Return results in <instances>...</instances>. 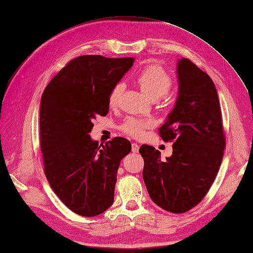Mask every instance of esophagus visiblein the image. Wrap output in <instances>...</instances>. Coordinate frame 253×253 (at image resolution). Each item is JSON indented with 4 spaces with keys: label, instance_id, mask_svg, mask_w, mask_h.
I'll return each mask as SVG.
<instances>
[{
    "label": "esophagus",
    "instance_id": "obj_1",
    "mask_svg": "<svg viewBox=\"0 0 253 253\" xmlns=\"http://www.w3.org/2000/svg\"><path fill=\"white\" fill-rule=\"evenodd\" d=\"M131 150H132L133 153H137L139 151V146L137 144H132V146H131Z\"/></svg>",
    "mask_w": 253,
    "mask_h": 253
}]
</instances>
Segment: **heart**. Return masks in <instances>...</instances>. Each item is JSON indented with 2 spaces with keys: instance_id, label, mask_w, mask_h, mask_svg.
<instances>
[{
  "instance_id": "obj_1",
  "label": "heart",
  "mask_w": 253,
  "mask_h": 253,
  "mask_svg": "<svg viewBox=\"0 0 253 253\" xmlns=\"http://www.w3.org/2000/svg\"><path fill=\"white\" fill-rule=\"evenodd\" d=\"M136 82L140 86V90L152 100H157L166 95L171 86L170 76L159 66H150L140 71L136 76ZM123 90L124 84L122 83H118L113 86L108 96L109 105H118ZM152 126L153 121L151 119L128 118L122 125V130L130 136L139 138L144 136L146 129Z\"/></svg>"
}]
</instances>
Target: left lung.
<instances>
[{
    "mask_svg": "<svg viewBox=\"0 0 253 253\" xmlns=\"http://www.w3.org/2000/svg\"><path fill=\"white\" fill-rule=\"evenodd\" d=\"M178 97L159 128L163 140H173L172 154L142 145V178L151 200L163 210L184 213L210 189L221 166L225 138L221 111L213 81L190 60L177 63Z\"/></svg>",
    "mask_w": 253,
    "mask_h": 253,
    "instance_id": "obj_1",
    "label": "left lung"
}]
</instances>
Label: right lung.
Returning <instances> with one entry per match:
<instances>
[{
  "instance_id": "add662e5",
  "label": "right lung",
  "mask_w": 253,
  "mask_h": 253,
  "mask_svg": "<svg viewBox=\"0 0 253 253\" xmlns=\"http://www.w3.org/2000/svg\"><path fill=\"white\" fill-rule=\"evenodd\" d=\"M133 58L82 56L49 82L40 101V147L53 192L71 211L93 217L114 203L120 162L130 141L116 137L99 146L91 138L97 115L106 116L113 86Z\"/></svg>"
}]
</instances>
